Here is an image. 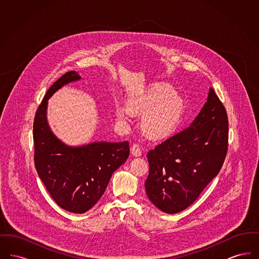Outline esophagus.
I'll return each mask as SVG.
<instances>
[{"label":"esophagus","instance_id":"obj_1","mask_svg":"<svg viewBox=\"0 0 259 259\" xmlns=\"http://www.w3.org/2000/svg\"><path fill=\"white\" fill-rule=\"evenodd\" d=\"M131 153L134 156H141L142 155V148L139 144H134L131 148Z\"/></svg>","mask_w":259,"mask_h":259}]
</instances>
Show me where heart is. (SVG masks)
<instances>
[{
    "instance_id": "heart-1",
    "label": "heart",
    "mask_w": 259,
    "mask_h": 259,
    "mask_svg": "<svg viewBox=\"0 0 259 259\" xmlns=\"http://www.w3.org/2000/svg\"><path fill=\"white\" fill-rule=\"evenodd\" d=\"M130 108L132 111H148L144 118V128L148 135L156 138L168 135L179 123L183 113L181 100L174 95L170 87L163 84L152 87L141 98L132 101ZM118 115L129 117L130 111L120 109Z\"/></svg>"
}]
</instances>
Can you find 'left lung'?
Returning a JSON list of instances; mask_svg holds the SVG:
<instances>
[{"label": "left lung", "mask_w": 259, "mask_h": 259, "mask_svg": "<svg viewBox=\"0 0 259 259\" xmlns=\"http://www.w3.org/2000/svg\"><path fill=\"white\" fill-rule=\"evenodd\" d=\"M227 149V112L209 87L207 102L191 125L148 151L145 186L149 200L167 213L186 209L220 172Z\"/></svg>", "instance_id": "obj_1"}]
</instances>
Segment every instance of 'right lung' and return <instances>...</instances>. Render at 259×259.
<instances>
[{
  "label": "right lung",
  "instance_id": "right-lung-1",
  "mask_svg": "<svg viewBox=\"0 0 259 259\" xmlns=\"http://www.w3.org/2000/svg\"><path fill=\"white\" fill-rule=\"evenodd\" d=\"M79 78L74 71H70L57 79L37 107L33 125L37 175L55 203L74 213H83L98 202L112 172L130 153L128 141L70 148L52 134L46 116L48 100L64 84Z\"/></svg>",
  "mask_w": 259,
  "mask_h": 259
}]
</instances>
